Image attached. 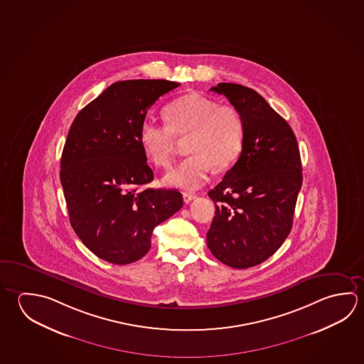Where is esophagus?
I'll list each match as a JSON object with an SVG mask.
<instances>
[{
	"label": "esophagus",
	"instance_id": "esophagus-1",
	"mask_svg": "<svg viewBox=\"0 0 364 364\" xmlns=\"http://www.w3.org/2000/svg\"><path fill=\"white\" fill-rule=\"evenodd\" d=\"M196 197H197V196H196L194 193H184V194H183L185 203H191L193 199H196Z\"/></svg>",
	"mask_w": 364,
	"mask_h": 364
}]
</instances>
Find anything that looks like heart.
I'll return each mask as SVG.
<instances>
[{"label":"heart","mask_w":364,"mask_h":364,"mask_svg":"<svg viewBox=\"0 0 364 364\" xmlns=\"http://www.w3.org/2000/svg\"><path fill=\"white\" fill-rule=\"evenodd\" d=\"M167 124L144 119L139 128L141 148L156 166L171 165L176 136L189 138L191 156L165 175V183L186 191L203 186L218 168L231 166L242 154L245 125L232 105H218L200 93H188L165 109Z\"/></svg>","instance_id":"1"}]
</instances>
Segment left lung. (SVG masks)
<instances>
[{"label": "left lung", "mask_w": 364, "mask_h": 364, "mask_svg": "<svg viewBox=\"0 0 364 364\" xmlns=\"http://www.w3.org/2000/svg\"><path fill=\"white\" fill-rule=\"evenodd\" d=\"M242 112V154L223 181L208 191L216 205L207 232L210 253L223 264L249 268L274 255L293 226L303 173L298 141L290 125L255 90L218 83Z\"/></svg>", "instance_id": "8db88e82"}]
</instances>
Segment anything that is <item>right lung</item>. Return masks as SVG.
<instances>
[{"instance_id":"obj_1","label":"right lung","mask_w":364,"mask_h":364,"mask_svg":"<svg viewBox=\"0 0 364 364\" xmlns=\"http://www.w3.org/2000/svg\"><path fill=\"white\" fill-rule=\"evenodd\" d=\"M179 85L164 79L116 82L71 124L60 180L73 229L103 261L141 259L154 228L183 207L176 189L141 188L154 171L139 141L148 109Z\"/></svg>"}]
</instances>
